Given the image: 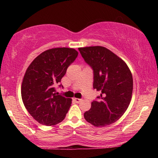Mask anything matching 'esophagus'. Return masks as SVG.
<instances>
[{
  "label": "esophagus",
  "instance_id": "obj_1",
  "mask_svg": "<svg viewBox=\"0 0 158 158\" xmlns=\"http://www.w3.org/2000/svg\"><path fill=\"white\" fill-rule=\"evenodd\" d=\"M73 100H74L76 103H80V102H81V101H82V99H81V98H73Z\"/></svg>",
  "mask_w": 158,
  "mask_h": 158
}]
</instances>
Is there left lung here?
I'll return each mask as SVG.
<instances>
[{"label":"left lung","instance_id":"8db88e82","mask_svg":"<svg viewBox=\"0 0 158 158\" xmlns=\"http://www.w3.org/2000/svg\"><path fill=\"white\" fill-rule=\"evenodd\" d=\"M94 70V88L101 91L84 118L95 127H105L119 119L127 111L133 90L132 75L124 60L109 49L94 46L78 48Z\"/></svg>","mask_w":158,"mask_h":158}]
</instances>
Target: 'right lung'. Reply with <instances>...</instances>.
Returning a JSON list of instances; mask_svg holds the SVG:
<instances>
[{
    "instance_id": "right-lung-1",
    "label": "right lung",
    "mask_w": 158,
    "mask_h": 158,
    "mask_svg": "<svg viewBox=\"0 0 158 158\" xmlns=\"http://www.w3.org/2000/svg\"><path fill=\"white\" fill-rule=\"evenodd\" d=\"M77 55L75 49L67 47L47 49L28 67L21 85V98L26 109L40 124L53 126L65 117L72 99L58 95L55 87Z\"/></svg>"
}]
</instances>
